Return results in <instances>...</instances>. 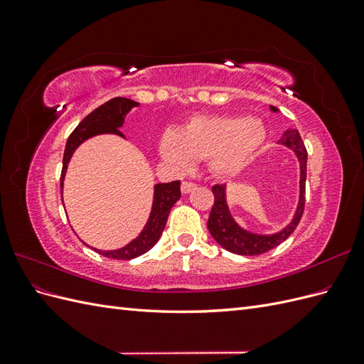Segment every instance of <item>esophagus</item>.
I'll return each mask as SVG.
<instances>
[{
	"mask_svg": "<svg viewBox=\"0 0 364 364\" xmlns=\"http://www.w3.org/2000/svg\"><path fill=\"white\" fill-rule=\"evenodd\" d=\"M194 188H196V183H193V182H188V181L182 182L181 190H182V193H183V194H188V193H191Z\"/></svg>",
	"mask_w": 364,
	"mask_h": 364,
	"instance_id": "esophagus-1",
	"label": "esophagus"
}]
</instances>
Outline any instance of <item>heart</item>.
<instances>
[{
	"label": "heart",
	"mask_w": 364,
	"mask_h": 364,
	"mask_svg": "<svg viewBox=\"0 0 364 364\" xmlns=\"http://www.w3.org/2000/svg\"><path fill=\"white\" fill-rule=\"evenodd\" d=\"M266 141V129L257 118L199 115L181 132L165 130L159 150L178 168H190L196 158L208 159L215 176H235L257 155Z\"/></svg>",
	"instance_id": "b5f03b06"
}]
</instances>
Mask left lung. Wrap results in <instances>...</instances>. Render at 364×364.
Here are the masks:
<instances>
[{
  "label": "left lung",
  "instance_id": "8db88e82",
  "mask_svg": "<svg viewBox=\"0 0 364 364\" xmlns=\"http://www.w3.org/2000/svg\"><path fill=\"white\" fill-rule=\"evenodd\" d=\"M272 112H278V109L270 106ZM279 144L291 149L297 159H299L301 167V181H299V203H297L294 217L289 226H285L277 234L262 235L253 234L250 230L241 228L230 214L228 203H226V185H214V205L211 214L208 218V229L217 243L223 249L237 253V255H261L272 250L273 247L279 246L282 241L287 240L296 226L299 225L304 208H305V181H306V149L302 142L299 132L296 129H289L282 138L278 141Z\"/></svg>",
  "mask_w": 364,
  "mask_h": 364
}]
</instances>
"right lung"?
Here are the masks:
<instances>
[{
    "label": "right lung",
    "instance_id": "1",
    "mask_svg": "<svg viewBox=\"0 0 364 364\" xmlns=\"http://www.w3.org/2000/svg\"><path fill=\"white\" fill-rule=\"evenodd\" d=\"M138 105L139 103L130 100V98L115 97L112 100L106 102L105 105L98 106L95 111H92L90 115L83 118V121H80V124L73 130V134L67 141V146H65L63 165H62V174H60V194L63 188L65 174H67L68 164L75 149L87 138H92L95 135H102V134H114L124 138V135L119 132V127L123 126L124 118L130 109ZM179 199H181V181H173L168 183H156L155 194H153L151 213L144 229L141 230V234L121 249H115V250H98L94 247L91 249H94L103 257L114 258V259H134L142 255V253H146L158 243V240L161 238V234L165 228V223H167L171 208Z\"/></svg>",
    "mask_w": 364,
    "mask_h": 364
}]
</instances>
